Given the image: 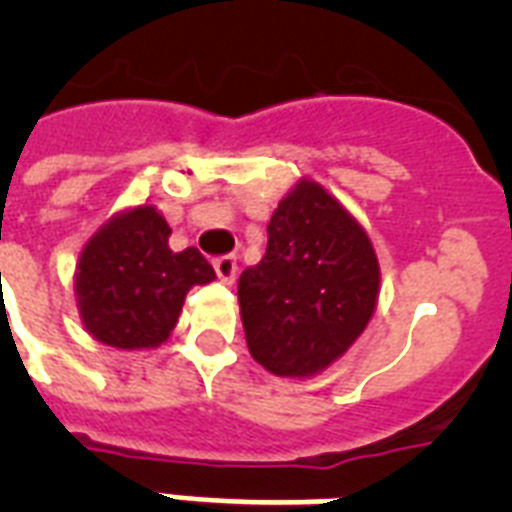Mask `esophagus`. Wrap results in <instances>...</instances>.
Segmentation results:
<instances>
[{
    "label": "esophagus",
    "mask_w": 512,
    "mask_h": 512,
    "mask_svg": "<svg viewBox=\"0 0 512 512\" xmlns=\"http://www.w3.org/2000/svg\"><path fill=\"white\" fill-rule=\"evenodd\" d=\"M212 265H215V273L220 276V281H225V284H231L233 279H236V271H239V265H236V257L233 255H220L212 260Z\"/></svg>",
    "instance_id": "34e87169"
}]
</instances>
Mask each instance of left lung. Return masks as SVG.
<instances>
[{"mask_svg":"<svg viewBox=\"0 0 512 512\" xmlns=\"http://www.w3.org/2000/svg\"><path fill=\"white\" fill-rule=\"evenodd\" d=\"M377 289L364 228L319 183L300 180L273 212L263 260L239 276L249 353L279 377H311L364 332Z\"/></svg>","mask_w":512,"mask_h":512,"instance_id":"8db88e82","label":"left lung"}]
</instances>
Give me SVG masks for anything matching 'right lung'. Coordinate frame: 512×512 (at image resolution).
Returning <instances> with one entry per match:
<instances>
[{"label": "right lung", "instance_id": "right-lung-1", "mask_svg": "<svg viewBox=\"0 0 512 512\" xmlns=\"http://www.w3.org/2000/svg\"><path fill=\"white\" fill-rule=\"evenodd\" d=\"M154 207L116 215L82 249L76 297L87 332L114 348H154L170 337L193 284L215 279L196 247L172 252Z\"/></svg>", "mask_w": 512, "mask_h": 512}]
</instances>
